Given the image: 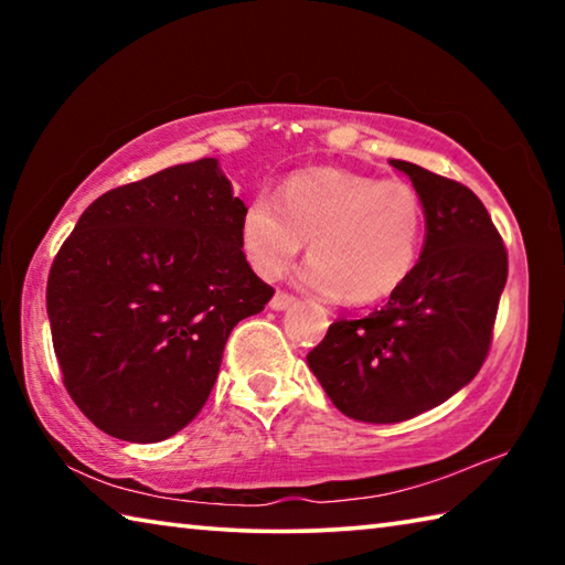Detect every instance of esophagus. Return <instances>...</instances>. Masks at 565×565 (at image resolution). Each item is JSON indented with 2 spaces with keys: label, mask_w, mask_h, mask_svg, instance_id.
Instances as JSON below:
<instances>
[{
  "label": "esophagus",
  "mask_w": 565,
  "mask_h": 565,
  "mask_svg": "<svg viewBox=\"0 0 565 565\" xmlns=\"http://www.w3.org/2000/svg\"><path fill=\"white\" fill-rule=\"evenodd\" d=\"M291 303H296V296H291V294H284V291H276L274 294V299L269 301V306L274 311H284V309H289Z\"/></svg>",
  "instance_id": "esophagus-1"
}]
</instances>
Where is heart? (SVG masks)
Returning a JSON list of instances; mask_svg holds the SVG:
<instances>
[{
    "instance_id": "obj_1",
    "label": "heart",
    "mask_w": 565,
    "mask_h": 565,
    "mask_svg": "<svg viewBox=\"0 0 565 565\" xmlns=\"http://www.w3.org/2000/svg\"><path fill=\"white\" fill-rule=\"evenodd\" d=\"M242 248L254 271L279 279L311 238L303 281L327 296L369 303L396 291L418 259L424 206L404 181L321 167L296 171L254 196L242 216Z\"/></svg>"
}]
</instances>
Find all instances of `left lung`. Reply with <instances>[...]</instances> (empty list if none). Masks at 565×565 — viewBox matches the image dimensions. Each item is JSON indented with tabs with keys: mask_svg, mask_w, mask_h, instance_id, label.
<instances>
[{
	"mask_svg": "<svg viewBox=\"0 0 565 565\" xmlns=\"http://www.w3.org/2000/svg\"><path fill=\"white\" fill-rule=\"evenodd\" d=\"M424 206V248L406 281L363 319L333 321L306 363L341 414L398 424L444 404L491 347L509 276L501 234L471 189L391 159Z\"/></svg>",
	"mask_w": 565,
	"mask_h": 565,
	"instance_id": "left-lung-1",
	"label": "left lung"
}]
</instances>
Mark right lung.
<instances>
[{"label": "right lung", "instance_id": "add662e5", "mask_svg": "<svg viewBox=\"0 0 565 565\" xmlns=\"http://www.w3.org/2000/svg\"><path fill=\"white\" fill-rule=\"evenodd\" d=\"M244 209L206 157L102 194L62 244L46 281L54 353L104 434L164 441L206 404L228 333L274 296L242 252Z\"/></svg>", "mask_w": 565, "mask_h": 565}]
</instances>
